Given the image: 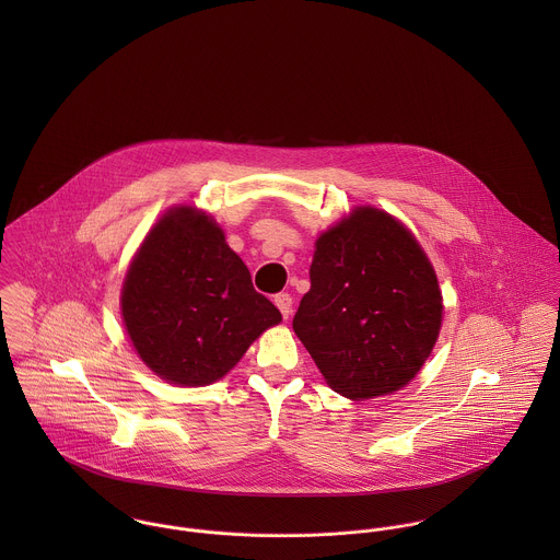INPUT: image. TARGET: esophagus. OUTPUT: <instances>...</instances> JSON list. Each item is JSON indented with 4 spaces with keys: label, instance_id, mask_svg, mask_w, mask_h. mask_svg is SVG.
Instances as JSON below:
<instances>
[{
    "label": "esophagus",
    "instance_id": "34e87169",
    "mask_svg": "<svg viewBox=\"0 0 560 560\" xmlns=\"http://www.w3.org/2000/svg\"><path fill=\"white\" fill-rule=\"evenodd\" d=\"M273 304H276L278 311L282 313V317L289 319V315L293 313V298H291L289 293H278V295L273 298Z\"/></svg>",
    "mask_w": 560,
    "mask_h": 560
}]
</instances>
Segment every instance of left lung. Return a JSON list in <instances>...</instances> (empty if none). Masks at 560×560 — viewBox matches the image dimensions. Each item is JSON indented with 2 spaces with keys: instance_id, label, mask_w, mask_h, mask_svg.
Listing matches in <instances>:
<instances>
[{
  "instance_id": "1",
  "label": "left lung",
  "mask_w": 560,
  "mask_h": 560,
  "mask_svg": "<svg viewBox=\"0 0 560 560\" xmlns=\"http://www.w3.org/2000/svg\"><path fill=\"white\" fill-rule=\"evenodd\" d=\"M440 325L435 271L393 215L360 207L317 240L293 329L331 390L353 400L399 390L429 358Z\"/></svg>"
}]
</instances>
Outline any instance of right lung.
<instances>
[{
  "mask_svg": "<svg viewBox=\"0 0 560 560\" xmlns=\"http://www.w3.org/2000/svg\"><path fill=\"white\" fill-rule=\"evenodd\" d=\"M120 302L140 358L180 386L218 382L267 327L282 320L254 291L222 229L191 207L165 213L149 233Z\"/></svg>",
  "mask_w": 560,
  "mask_h": 560,
  "instance_id": "1",
  "label": "right lung"
}]
</instances>
